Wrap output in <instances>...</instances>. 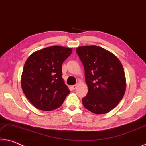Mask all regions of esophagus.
<instances>
[{
	"mask_svg": "<svg viewBox=\"0 0 146 146\" xmlns=\"http://www.w3.org/2000/svg\"><path fill=\"white\" fill-rule=\"evenodd\" d=\"M76 87H77V85H72L71 87L72 88V90H75L76 89Z\"/></svg>",
	"mask_w": 146,
	"mask_h": 146,
	"instance_id": "34e87169",
	"label": "esophagus"
}]
</instances>
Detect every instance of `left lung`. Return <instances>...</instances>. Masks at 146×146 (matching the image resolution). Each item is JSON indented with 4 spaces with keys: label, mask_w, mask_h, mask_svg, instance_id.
<instances>
[{
    "label": "left lung",
    "mask_w": 146,
    "mask_h": 146,
    "mask_svg": "<svg viewBox=\"0 0 146 146\" xmlns=\"http://www.w3.org/2000/svg\"><path fill=\"white\" fill-rule=\"evenodd\" d=\"M76 51L84 66L88 87L83 105L94 114L109 113L117 106L125 92L122 64L111 52L95 45L78 47Z\"/></svg>",
    "instance_id": "1"
}]
</instances>
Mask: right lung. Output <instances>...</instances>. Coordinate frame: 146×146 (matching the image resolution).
Here are the masks:
<instances>
[{"label":"right lung","instance_id":"right-lung-1","mask_svg":"<svg viewBox=\"0 0 146 146\" xmlns=\"http://www.w3.org/2000/svg\"><path fill=\"white\" fill-rule=\"evenodd\" d=\"M72 49L59 46L45 48L28 57L24 65L21 87L31 104L42 111L60 107L70 93L62 78V64Z\"/></svg>","mask_w":146,"mask_h":146}]
</instances>
